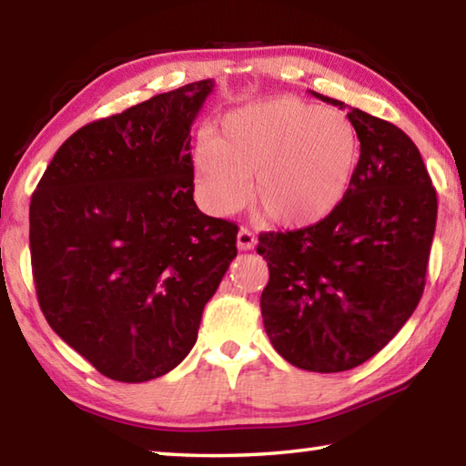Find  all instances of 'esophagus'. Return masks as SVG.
Listing matches in <instances>:
<instances>
[{
	"label": "esophagus",
	"mask_w": 466,
	"mask_h": 466,
	"mask_svg": "<svg viewBox=\"0 0 466 466\" xmlns=\"http://www.w3.org/2000/svg\"><path fill=\"white\" fill-rule=\"evenodd\" d=\"M236 244H238L240 250H250L257 247V236L252 234L248 228H240L238 236H236Z\"/></svg>",
	"instance_id": "34e87169"
}]
</instances>
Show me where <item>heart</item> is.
Here are the masks:
<instances>
[{
	"instance_id": "obj_1",
	"label": "heart",
	"mask_w": 466,
	"mask_h": 466,
	"mask_svg": "<svg viewBox=\"0 0 466 466\" xmlns=\"http://www.w3.org/2000/svg\"><path fill=\"white\" fill-rule=\"evenodd\" d=\"M360 162V139L341 110L298 98L252 102L228 113L219 136L195 149V183L216 214L247 201L265 219L306 228L341 205Z\"/></svg>"
}]
</instances>
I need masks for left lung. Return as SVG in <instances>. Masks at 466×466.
<instances>
[{"mask_svg":"<svg viewBox=\"0 0 466 466\" xmlns=\"http://www.w3.org/2000/svg\"><path fill=\"white\" fill-rule=\"evenodd\" d=\"M322 102L341 100L312 92ZM360 162L341 205L320 222L263 232L269 267L261 314L291 366L345 372L376 356L420 304L438 197L417 146L397 125L351 108Z\"/></svg>","mask_w":466,"mask_h":466,"instance_id":"obj_1","label":"left lung"}]
</instances>
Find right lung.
<instances>
[{
    "label": "right lung",
    "mask_w": 466,
    "mask_h": 466,
    "mask_svg": "<svg viewBox=\"0 0 466 466\" xmlns=\"http://www.w3.org/2000/svg\"><path fill=\"white\" fill-rule=\"evenodd\" d=\"M214 80L84 125L30 201L38 306L110 380L164 376L193 350L238 226L193 201L191 125Z\"/></svg>",
    "instance_id": "add662e5"
}]
</instances>
